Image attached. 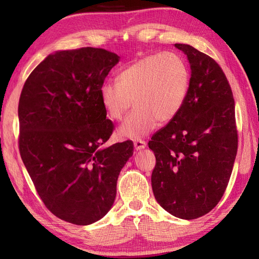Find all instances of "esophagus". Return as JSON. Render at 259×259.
<instances>
[{
  "mask_svg": "<svg viewBox=\"0 0 259 259\" xmlns=\"http://www.w3.org/2000/svg\"><path fill=\"white\" fill-rule=\"evenodd\" d=\"M134 146H135V149L136 150H141V149H145L147 144H146V141L139 139V140H136L134 142Z\"/></svg>",
  "mask_w": 259,
  "mask_h": 259,
  "instance_id": "1",
  "label": "esophagus"
}]
</instances>
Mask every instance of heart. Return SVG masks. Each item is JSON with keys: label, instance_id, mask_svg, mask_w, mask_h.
<instances>
[{"label": "heart", "instance_id": "1", "mask_svg": "<svg viewBox=\"0 0 259 259\" xmlns=\"http://www.w3.org/2000/svg\"><path fill=\"white\" fill-rule=\"evenodd\" d=\"M117 81L100 88L101 103L108 117L119 121L134 103L119 134L139 139L168 123L181 111L190 88V70L185 60L172 52L142 57L118 73Z\"/></svg>", "mask_w": 259, "mask_h": 259}]
</instances>
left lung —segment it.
<instances>
[{"instance_id": "1", "label": "left lung", "mask_w": 259, "mask_h": 259, "mask_svg": "<svg viewBox=\"0 0 259 259\" xmlns=\"http://www.w3.org/2000/svg\"><path fill=\"white\" fill-rule=\"evenodd\" d=\"M188 57L187 100L177 117L152 136V191L164 210L196 219L216 207L229 183L238 148L232 88L212 58L176 43Z\"/></svg>"}]
</instances>
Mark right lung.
Listing matches in <instances>:
<instances>
[{"label":"right lung","mask_w":259,"mask_h":259,"mask_svg":"<svg viewBox=\"0 0 259 259\" xmlns=\"http://www.w3.org/2000/svg\"><path fill=\"white\" fill-rule=\"evenodd\" d=\"M119 57L81 48L50 54L32 71L19 101V150L36 192L54 216L89 225L111 208L126 140L104 147L114 130L100 88Z\"/></svg>","instance_id":"right-lung-1"}]
</instances>
